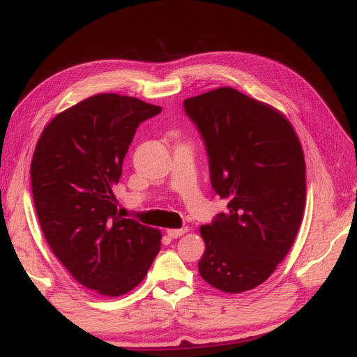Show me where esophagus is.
Returning a JSON list of instances; mask_svg holds the SVG:
<instances>
[{"label": "esophagus", "mask_w": 357, "mask_h": 357, "mask_svg": "<svg viewBox=\"0 0 357 357\" xmlns=\"http://www.w3.org/2000/svg\"><path fill=\"white\" fill-rule=\"evenodd\" d=\"M187 232H188V227H181V229H167V235L170 238H178V236H182Z\"/></svg>", "instance_id": "34e87169"}]
</instances>
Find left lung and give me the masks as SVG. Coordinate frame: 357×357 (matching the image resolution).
<instances>
[{
    "instance_id": "obj_1",
    "label": "left lung",
    "mask_w": 357,
    "mask_h": 357,
    "mask_svg": "<svg viewBox=\"0 0 357 357\" xmlns=\"http://www.w3.org/2000/svg\"><path fill=\"white\" fill-rule=\"evenodd\" d=\"M205 143L209 179L227 213L200 227L199 273L231 294L266 282L296 240L306 202V167L294 128L280 112L220 87L184 100Z\"/></svg>"
}]
</instances>
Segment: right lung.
<instances>
[{
	"instance_id": "right-lung-1",
	"label": "right lung",
	"mask_w": 357,
	"mask_h": 357,
	"mask_svg": "<svg viewBox=\"0 0 357 357\" xmlns=\"http://www.w3.org/2000/svg\"><path fill=\"white\" fill-rule=\"evenodd\" d=\"M161 107L99 93L45 126L31 160V188L42 232L74 279L107 297L144 279L161 232L122 218L113 185L137 128Z\"/></svg>"
}]
</instances>
